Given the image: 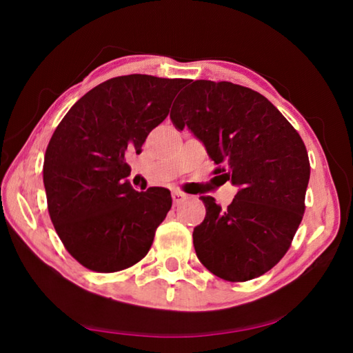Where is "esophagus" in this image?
I'll use <instances>...</instances> for the list:
<instances>
[{
    "label": "esophagus",
    "instance_id": "34e87169",
    "mask_svg": "<svg viewBox=\"0 0 353 353\" xmlns=\"http://www.w3.org/2000/svg\"><path fill=\"white\" fill-rule=\"evenodd\" d=\"M183 199H185V194L183 193H181V191H172V202H174L176 205L181 204Z\"/></svg>",
    "mask_w": 353,
    "mask_h": 353
}]
</instances>
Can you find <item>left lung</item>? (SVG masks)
<instances>
[{
  "label": "left lung",
  "instance_id": "8db88e82",
  "mask_svg": "<svg viewBox=\"0 0 353 353\" xmlns=\"http://www.w3.org/2000/svg\"><path fill=\"white\" fill-rule=\"evenodd\" d=\"M187 83L171 121L204 143L221 165L214 174L238 187L224 210L212 196L201 198L207 213L193 232L196 255L219 279L246 282L276 266L291 246L305 212L307 148L259 92L225 81Z\"/></svg>",
  "mask_w": 353,
  "mask_h": 353
}]
</instances>
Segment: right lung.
<instances>
[{"label": "right lung", "instance_id": "right-lung-1", "mask_svg": "<svg viewBox=\"0 0 353 353\" xmlns=\"http://www.w3.org/2000/svg\"><path fill=\"white\" fill-rule=\"evenodd\" d=\"M187 82L112 77L83 94L52 134L43 162L48 212L65 249L87 270L123 271L151 249L171 193L135 191L126 157L141 152Z\"/></svg>", "mask_w": 353, "mask_h": 353}]
</instances>
